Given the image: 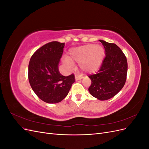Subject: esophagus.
Here are the masks:
<instances>
[{"label":"esophagus","instance_id":"esophagus-1","mask_svg":"<svg viewBox=\"0 0 149 149\" xmlns=\"http://www.w3.org/2000/svg\"><path fill=\"white\" fill-rule=\"evenodd\" d=\"M83 77V76L82 75H79V74H75V79L76 80V81H78V80H79V79H82Z\"/></svg>","mask_w":149,"mask_h":149}]
</instances>
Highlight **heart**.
Listing matches in <instances>:
<instances>
[{"mask_svg":"<svg viewBox=\"0 0 149 149\" xmlns=\"http://www.w3.org/2000/svg\"><path fill=\"white\" fill-rule=\"evenodd\" d=\"M70 56L65 62L70 66H73V62L80 63V68L88 73L96 71L100 67L104 56V50L102 47L88 44L70 49Z\"/></svg>","mask_w":149,"mask_h":149,"instance_id":"b5f03b06","label":"heart"}]
</instances>
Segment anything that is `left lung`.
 <instances>
[{"label":"left lung","mask_w":149,"mask_h":149,"mask_svg":"<svg viewBox=\"0 0 149 149\" xmlns=\"http://www.w3.org/2000/svg\"><path fill=\"white\" fill-rule=\"evenodd\" d=\"M100 41L104 47L106 56L97 73L89 76L91 84L88 90L94 97L105 101L114 97L124 87L127 78V61L118 45L102 40Z\"/></svg>","instance_id":"left-lung-1"}]
</instances>
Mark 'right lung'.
Here are the masks:
<instances>
[{"label": "right lung", "instance_id": "right-lung-1", "mask_svg": "<svg viewBox=\"0 0 149 149\" xmlns=\"http://www.w3.org/2000/svg\"><path fill=\"white\" fill-rule=\"evenodd\" d=\"M65 44L52 42L44 45L33 54L29 62L31 87L40 100L47 103L61 101L75 81L73 74L64 76L58 70Z\"/></svg>", "mask_w": 149, "mask_h": 149}]
</instances>
